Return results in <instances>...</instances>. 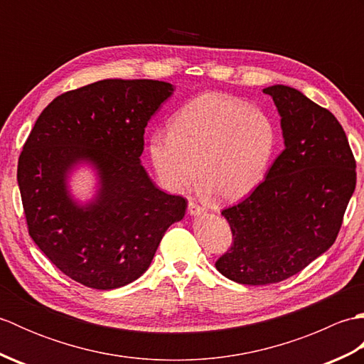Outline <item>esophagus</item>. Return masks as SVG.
<instances>
[{"label": "esophagus", "instance_id": "esophagus-1", "mask_svg": "<svg viewBox=\"0 0 364 364\" xmlns=\"http://www.w3.org/2000/svg\"><path fill=\"white\" fill-rule=\"evenodd\" d=\"M205 210L200 205H197L196 202H189V206H188V213L191 215H200Z\"/></svg>", "mask_w": 364, "mask_h": 364}]
</instances>
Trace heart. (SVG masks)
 Segmentation results:
<instances>
[{"instance_id":"1","label":"heart","mask_w":364,"mask_h":364,"mask_svg":"<svg viewBox=\"0 0 364 364\" xmlns=\"http://www.w3.org/2000/svg\"><path fill=\"white\" fill-rule=\"evenodd\" d=\"M278 149L267 114L244 100L206 94L178 111L168 133L150 137L149 154L162 186L180 192L197 178L220 202L249 194L264 180Z\"/></svg>"}]
</instances>
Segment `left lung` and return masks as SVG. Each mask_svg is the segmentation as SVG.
Masks as SVG:
<instances>
[{"mask_svg":"<svg viewBox=\"0 0 364 364\" xmlns=\"http://www.w3.org/2000/svg\"><path fill=\"white\" fill-rule=\"evenodd\" d=\"M282 117L284 150L266 180L222 211L233 244L215 261L241 284H270L299 274L333 245L357 184L343 127L297 89L270 86Z\"/></svg>","mask_w":364,"mask_h":364,"instance_id":"obj_1","label":"left lung"}]
</instances>
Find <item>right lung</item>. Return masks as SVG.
Masks as SVG:
<instances>
[{
    "label": "right lung",
    "instance_id": "obj_1",
    "mask_svg": "<svg viewBox=\"0 0 364 364\" xmlns=\"http://www.w3.org/2000/svg\"><path fill=\"white\" fill-rule=\"evenodd\" d=\"M173 86L153 80H103L59 95L38 115L18 158L17 180L29 236L72 280L115 289L137 280L188 202L158 189L141 164L144 133ZM89 161L99 191L87 205L66 188Z\"/></svg>",
    "mask_w": 364,
    "mask_h": 364
}]
</instances>
